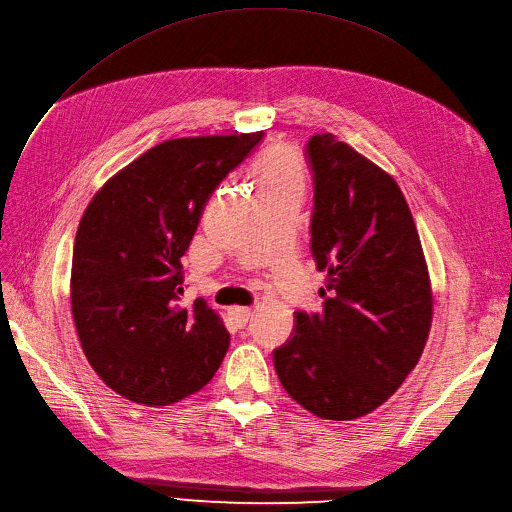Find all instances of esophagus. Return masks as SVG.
Segmentation results:
<instances>
[{
    "instance_id": "1",
    "label": "esophagus",
    "mask_w": 512,
    "mask_h": 512,
    "mask_svg": "<svg viewBox=\"0 0 512 512\" xmlns=\"http://www.w3.org/2000/svg\"><path fill=\"white\" fill-rule=\"evenodd\" d=\"M228 314H230V318L234 320V324H236L238 328H242L244 324L249 322V318H251V307H240V305H234V307H230V309H228Z\"/></svg>"
}]
</instances>
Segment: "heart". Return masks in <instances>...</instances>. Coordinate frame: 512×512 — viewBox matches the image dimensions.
Here are the masks:
<instances>
[{"label":"heart","instance_id":"obj_1","mask_svg":"<svg viewBox=\"0 0 512 512\" xmlns=\"http://www.w3.org/2000/svg\"><path fill=\"white\" fill-rule=\"evenodd\" d=\"M253 173L257 177L259 192L280 190L286 186L303 188L305 180V167L299 152L286 144L265 148L253 165Z\"/></svg>","mask_w":512,"mask_h":512}]
</instances>
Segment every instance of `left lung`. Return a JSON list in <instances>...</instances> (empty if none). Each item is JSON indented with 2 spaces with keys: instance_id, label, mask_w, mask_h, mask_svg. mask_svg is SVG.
I'll return each mask as SVG.
<instances>
[{
  "instance_id": "1",
  "label": "left lung",
  "mask_w": 512,
  "mask_h": 512,
  "mask_svg": "<svg viewBox=\"0 0 512 512\" xmlns=\"http://www.w3.org/2000/svg\"><path fill=\"white\" fill-rule=\"evenodd\" d=\"M316 198L311 251L324 309L297 314L274 351L286 393L326 420L370 414L406 381L427 345L433 288L406 198L393 177L332 133L307 142Z\"/></svg>"
}]
</instances>
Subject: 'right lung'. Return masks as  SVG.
Here are the masks:
<instances>
[{"label":"right lung","instance_id":"1","mask_svg":"<svg viewBox=\"0 0 512 512\" xmlns=\"http://www.w3.org/2000/svg\"><path fill=\"white\" fill-rule=\"evenodd\" d=\"M263 131L175 138L117 171L87 205L73 247L71 309L96 374L133 404L201 391L230 347L205 299L182 307V257L217 184Z\"/></svg>","mask_w":512,"mask_h":512}]
</instances>
